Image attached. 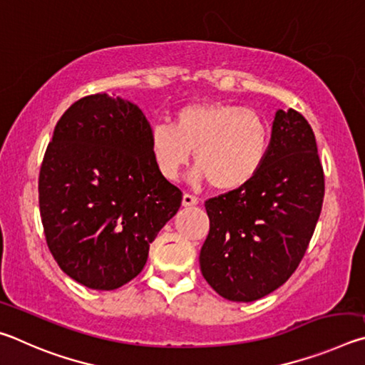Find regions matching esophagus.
Here are the masks:
<instances>
[{"label":"esophagus","mask_w":365,"mask_h":365,"mask_svg":"<svg viewBox=\"0 0 365 365\" xmlns=\"http://www.w3.org/2000/svg\"><path fill=\"white\" fill-rule=\"evenodd\" d=\"M197 197H195L193 195H188V193H185L183 195V197H182V205H183V207H193V206H196L197 205Z\"/></svg>","instance_id":"obj_1"}]
</instances>
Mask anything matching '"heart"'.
Returning <instances> with one entry per match:
<instances>
[{
  "label": "heart",
  "instance_id": "b5f03b06",
  "mask_svg": "<svg viewBox=\"0 0 365 365\" xmlns=\"http://www.w3.org/2000/svg\"><path fill=\"white\" fill-rule=\"evenodd\" d=\"M270 146L269 122L256 110L233 103H195L174 114L170 125L150 133V150L159 174L175 180L193 153V183L217 191L238 190L262 170Z\"/></svg>",
  "mask_w": 365,
  "mask_h": 365
}]
</instances>
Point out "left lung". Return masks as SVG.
Returning a JSON list of instances; mask_svg holds the SVG:
<instances>
[{
	"label": "left lung",
	"mask_w": 365,
	"mask_h": 365,
	"mask_svg": "<svg viewBox=\"0 0 365 365\" xmlns=\"http://www.w3.org/2000/svg\"><path fill=\"white\" fill-rule=\"evenodd\" d=\"M325 193L316 137L298 110L279 109L269 154L248 185L205 202L201 274L222 298L251 302L282 287L316 230Z\"/></svg>",
	"instance_id": "1"
}]
</instances>
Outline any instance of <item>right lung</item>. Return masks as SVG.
<instances>
[{
    "label": "right lung",
    "mask_w": 365,
    "mask_h": 365,
    "mask_svg": "<svg viewBox=\"0 0 365 365\" xmlns=\"http://www.w3.org/2000/svg\"><path fill=\"white\" fill-rule=\"evenodd\" d=\"M150 133L137 104L96 93L66 110L46 148L38 177L46 245L61 270L91 289L135 279L182 205L154 164Z\"/></svg>",
    "instance_id": "right-lung-1"
}]
</instances>
